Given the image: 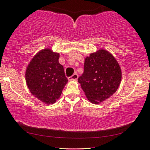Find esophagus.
Segmentation results:
<instances>
[{
    "mask_svg": "<svg viewBox=\"0 0 150 150\" xmlns=\"http://www.w3.org/2000/svg\"><path fill=\"white\" fill-rule=\"evenodd\" d=\"M78 78V75L77 73H74L72 76H71V77H69L68 79L69 80H77Z\"/></svg>",
    "mask_w": 150,
    "mask_h": 150,
    "instance_id": "esophagus-1",
    "label": "esophagus"
}]
</instances>
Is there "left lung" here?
I'll use <instances>...</instances> for the list:
<instances>
[{"label": "left lung", "instance_id": "8db88e82", "mask_svg": "<svg viewBox=\"0 0 150 150\" xmlns=\"http://www.w3.org/2000/svg\"><path fill=\"white\" fill-rule=\"evenodd\" d=\"M121 79L117 60L109 52L100 50L85 59L84 71L78 81L88 100L98 104L116 92Z\"/></svg>", "mask_w": 150, "mask_h": 150}]
</instances>
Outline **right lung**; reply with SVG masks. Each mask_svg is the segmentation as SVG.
Listing matches in <instances>:
<instances>
[{
	"label": "right lung",
	"instance_id": "right-lung-1",
	"mask_svg": "<svg viewBox=\"0 0 150 150\" xmlns=\"http://www.w3.org/2000/svg\"><path fill=\"white\" fill-rule=\"evenodd\" d=\"M60 55L50 49L34 56L26 71L27 86L33 95L46 104H53L60 98L68 79L58 62Z\"/></svg>",
	"mask_w": 150,
	"mask_h": 150
}]
</instances>
